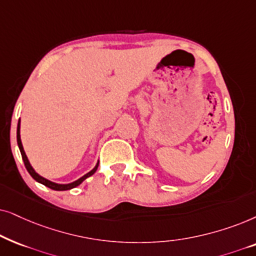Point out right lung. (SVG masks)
I'll return each instance as SVG.
<instances>
[{
  "label": "right lung",
  "instance_id": "add662e5",
  "mask_svg": "<svg viewBox=\"0 0 256 256\" xmlns=\"http://www.w3.org/2000/svg\"><path fill=\"white\" fill-rule=\"evenodd\" d=\"M17 144H18L20 151H21V154H22V159H23V162H24L26 168V171L29 172V174L32 176V178L36 180V182L43 184L44 186L49 187V188H51V190H66L74 188V187L80 185V184L83 182L85 179L88 178V176H92L94 173L97 171V168H98V164H97L96 168H94L92 170V171H90L88 173H86V174L82 176V178H80L78 180H76V182H71V184H66V185H60V184H54V182H50V180L43 178V176H40V174H37V173L35 172V170H34V168H32V165H30L29 160H28V158H26V156L24 150H23L22 142H21V136H20V120H18V125H17Z\"/></svg>",
  "mask_w": 256,
  "mask_h": 256
}]
</instances>
